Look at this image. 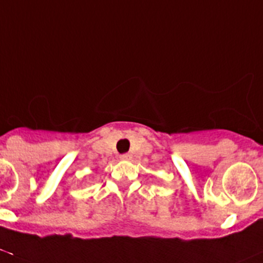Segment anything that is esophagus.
<instances>
[{
	"instance_id": "obj_1",
	"label": "esophagus",
	"mask_w": 263,
	"mask_h": 263,
	"mask_svg": "<svg viewBox=\"0 0 263 263\" xmlns=\"http://www.w3.org/2000/svg\"><path fill=\"white\" fill-rule=\"evenodd\" d=\"M131 157H132V156L129 155V154H123V155H121V160H131Z\"/></svg>"
}]
</instances>
